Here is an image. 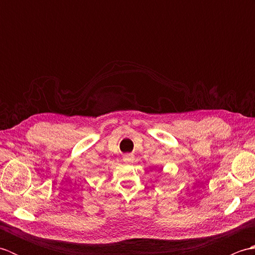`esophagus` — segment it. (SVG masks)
Instances as JSON below:
<instances>
[{"label":"esophagus","mask_w":255,"mask_h":255,"mask_svg":"<svg viewBox=\"0 0 255 255\" xmlns=\"http://www.w3.org/2000/svg\"><path fill=\"white\" fill-rule=\"evenodd\" d=\"M123 159H124L125 162H132V160H133V154H131V153L124 154Z\"/></svg>","instance_id":"esophagus-1"}]
</instances>
